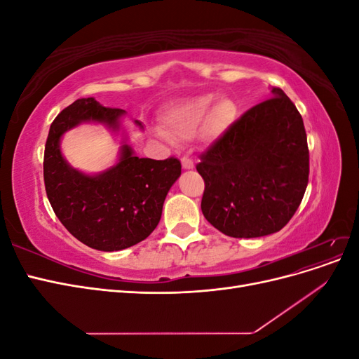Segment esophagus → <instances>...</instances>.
<instances>
[{"label":"esophagus","instance_id":"34e87169","mask_svg":"<svg viewBox=\"0 0 359 359\" xmlns=\"http://www.w3.org/2000/svg\"><path fill=\"white\" fill-rule=\"evenodd\" d=\"M181 165L184 169H193L194 165H193V160L189 158V157H182L181 158Z\"/></svg>","mask_w":359,"mask_h":359}]
</instances>
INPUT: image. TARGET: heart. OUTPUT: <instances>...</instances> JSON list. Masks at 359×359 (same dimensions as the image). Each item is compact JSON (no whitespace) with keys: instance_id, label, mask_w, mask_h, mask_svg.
<instances>
[{"instance_id":"b5f03b06","label":"heart","mask_w":359,"mask_h":359,"mask_svg":"<svg viewBox=\"0 0 359 359\" xmlns=\"http://www.w3.org/2000/svg\"><path fill=\"white\" fill-rule=\"evenodd\" d=\"M212 100V95H202L173 104L163 116L165 132L158 135L181 142L196 136L203 126L205 137L222 136L235 123L238 107L231 99H222L214 106Z\"/></svg>"}]
</instances>
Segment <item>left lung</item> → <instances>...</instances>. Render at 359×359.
<instances>
[{"label": "left lung", "mask_w": 359, "mask_h": 359, "mask_svg": "<svg viewBox=\"0 0 359 359\" xmlns=\"http://www.w3.org/2000/svg\"><path fill=\"white\" fill-rule=\"evenodd\" d=\"M253 106L201 156V208L215 229L233 238L276 233L287 224L309 184L302 116L280 88Z\"/></svg>", "instance_id": "8db88e82"}]
</instances>
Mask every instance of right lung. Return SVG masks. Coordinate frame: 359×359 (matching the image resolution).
Wrapping results in <instances>:
<instances>
[{
	"mask_svg": "<svg viewBox=\"0 0 359 359\" xmlns=\"http://www.w3.org/2000/svg\"><path fill=\"white\" fill-rule=\"evenodd\" d=\"M124 114L94 97L78 99L53 119L45 147L43 177L53 212L74 238L100 252H118L149 236L181 175L178 158H139L126 137L109 169L88 175L69 165L61 153L64 133L82 123H99L118 133ZM135 124L144 128L142 123Z\"/></svg>",
	"mask_w": 359,
	"mask_h": 359,
	"instance_id": "add662e5",
	"label": "right lung"
}]
</instances>
